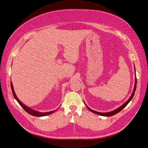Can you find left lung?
<instances>
[{
  "mask_svg": "<svg viewBox=\"0 0 148 148\" xmlns=\"http://www.w3.org/2000/svg\"><path fill=\"white\" fill-rule=\"evenodd\" d=\"M136 84H137V79H136H136H135V87H134V90H133V92H132V96H130V97L129 99V100L125 103V104H123L122 106H120L119 108H118V109H116L115 110H113V111H112V112H108V113H100V112H96V111H95V110H91V109H90L89 107H88L87 106V108H88V109L90 110V111H91V112H93V113H95V114H99V115H101V116H113V115H114V114H116V113H119V112H120L121 110H123L125 107L127 105V104L130 102V101L132 99V98H133V96H134V95H135V91H136Z\"/></svg>",
  "mask_w": 148,
  "mask_h": 148,
  "instance_id": "obj_1",
  "label": "left lung"
}]
</instances>
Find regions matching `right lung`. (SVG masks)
Masks as SVG:
<instances>
[{
  "instance_id": "add662e5",
  "label": "right lung",
  "mask_w": 148,
  "mask_h": 148,
  "mask_svg": "<svg viewBox=\"0 0 148 148\" xmlns=\"http://www.w3.org/2000/svg\"><path fill=\"white\" fill-rule=\"evenodd\" d=\"M10 86H11V89H12V93H13V96H14L15 99L17 100V101L19 103V104L21 105V106L22 107V108L27 113H28L29 114L32 115V116H37V117H41V116H47V115H48V114H50L53 112H55L56 110L54 111H52V112H47V113H41V112H36L35 110H34L30 108H29V107H28L27 106H26L25 105H24L22 102H21V101L19 100V99H18V97H16L15 93V91H14V90H13V85H12V82H10Z\"/></svg>"
}]
</instances>
